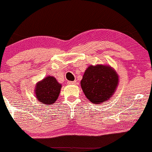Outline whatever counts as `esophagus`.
<instances>
[{
    "label": "esophagus",
    "instance_id": "esophagus-1",
    "mask_svg": "<svg viewBox=\"0 0 152 152\" xmlns=\"http://www.w3.org/2000/svg\"><path fill=\"white\" fill-rule=\"evenodd\" d=\"M68 83L69 84H76V83H77V82L76 81H72V82H68Z\"/></svg>",
    "mask_w": 152,
    "mask_h": 152
}]
</instances>
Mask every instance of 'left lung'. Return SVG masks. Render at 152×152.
Listing matches in <instances>:
<instances>
[{
	"label": "left lung",
	"instance_id": "left-lung-1",
	"mask_svg": "<svg viewBox=\"0 0 152 152\" xmlns=\"http://www.w3.org/2000/svg\"><path fill=\"white\" fill-rule=\"evenodd\" d=\"M119 84L117 72L109 66L96 65L88 67L81 81L86 97L94 104L107 101L112 96Z\"/></svg>",
	"mask_w": 152,
	"mask_h": 152
}]
</instances>
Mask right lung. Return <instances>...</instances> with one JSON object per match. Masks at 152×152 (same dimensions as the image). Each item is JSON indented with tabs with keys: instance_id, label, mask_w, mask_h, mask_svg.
Segmentation results:
<instances>
[{
	"instance_id": "right-lung-1",
	"label": "right lung",
	"mask_w": 152,
	"mask_h": 152,
	"mask_svg": "<svg viewBox=\"0 0 152 152\" xmlns=\"http://www.w3.org/2000/svg\"><path fill=\"white\" fill-rule=\"evenodd\" d=\"M61 88V84L57 82L56 78L47 76L35 86V94L37 101L45 105L54 103L58 98Z\"/></svg>"
}]
</instances>
